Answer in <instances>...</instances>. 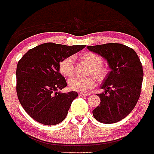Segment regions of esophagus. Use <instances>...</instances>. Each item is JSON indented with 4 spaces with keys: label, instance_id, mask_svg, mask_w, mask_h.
I'll use <instances>...</instances> for the list:
<instances>
[{
    "label": "esophagus",
    "instance_id": "1",
    "mask_svg": "<svg viewBox=\"0 0 154 154\" xmlns=\"http://www.w3.org/2000/svg\"><path fill=\"white\" fill-rule=\"evenodd\" d=\"M89 93H79V96L80 97H88Z\"/></svg>",
    "mask_w": 154,
    "mask_h": 154
}]
</instances>
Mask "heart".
Segmentation results:
<instances>
[{
    "instance_id": "1",
    "label": "heart",
    "mask_w": 154,
    "mask_h": 154,
    "mask_svg": "<svg viewBox=\"0 0 154 154\" xmlns=\"http://www.w3.org/2000/svg\"><path fill=\"white\" fill-rule=\"evenodd\" d=\"M80 59L90 66V74H93L100 80H103L106 77L107 69L103 64L101 55L93 51H86L80 55ZM58 70L64 77H72L74 72V56H68L61 60L58 65ZM94 77L90 76L87 78H80L74 77L68 80L69 87L74 91L87 92L97 84V79Z\"/></svg>"
}]
</instances>
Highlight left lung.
<instances>
[{
	"label": "left lung",
	"instance_id": "8db88e82",
	"mask_svg": "<svg viewBox=\"0 0 154 154\" xmlns=\"http://www.w3.org/2000/svg\"><path fill=\"white\" fill-rule=\"evenodd\" d=\"M87 48L105 57L111 68L101 85L105 93L98 94L101 102L93 110V117L105 124L118 122L133 110L140 97L143 76L140 58L134 50L119 43Z\"/></svg>",
	"mask_w": 154,
	"mask_h": 154
}]
</instances>
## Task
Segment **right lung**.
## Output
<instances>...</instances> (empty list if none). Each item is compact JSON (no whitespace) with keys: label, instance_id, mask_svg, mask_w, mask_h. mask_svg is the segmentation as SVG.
<instances>
[{"label":"right lung","instance_id":"right-lung-1","mask_svg":"<svg viewBox=\"0 0 154 154\" xmlns=\"http://www.w3.org/2000/svg\"><path fill=\"white\" fill-rule=\"evenodd\" d=\"M44 43L29 50L17 67V93L27 114L42 125H54L67 116L77 92L57 93L67 86L58 65L64 57L85 48Z\"/></svg>","mask_w":154,"mask_h":154}]
</instances>
